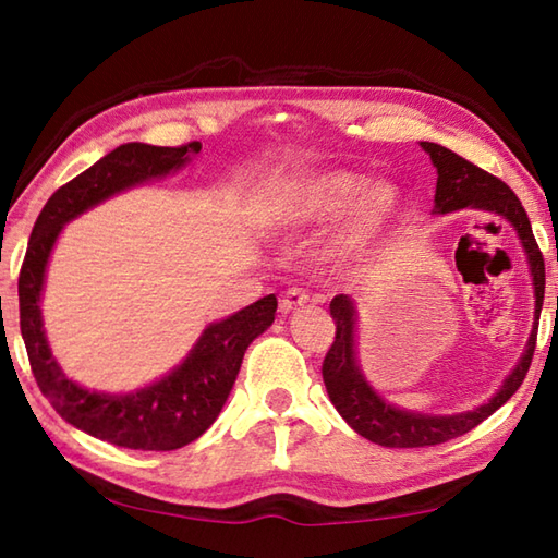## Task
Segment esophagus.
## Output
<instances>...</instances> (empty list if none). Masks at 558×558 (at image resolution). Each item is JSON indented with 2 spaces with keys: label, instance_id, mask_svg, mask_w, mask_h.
<instances>
[{
  "label": "esophagus",
  "instance_id": "34e87169",
  "mask_svg": "<svg viewBox=\"0 0 558 558\" xmlns=\"http://www.w3.org/2000/svg\"><path fill=\"white\" fill-rule=\"evenodd\" d=\"M312 302V294L302 290V288H290L286 294L280 298V312L282 314H290L294 310H300V306L310 304Z\"/></svg>",
  "mask_w": 558,
  "mask_h": 558
}]
</instances>
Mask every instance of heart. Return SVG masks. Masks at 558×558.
Returning <instances> with one entry per match:
<instances>
[{"label": "heart", "instance_id": "heart-1", "mask_svg": "<svg viewBox=\"0 0 558 558\" xmlns=\"http://www.w3.org/2000/svg\"><path fill=\"white\" fill-rule=\"evenodd\" d=\"M264 220L282 232H316L348 213L338 248L364 254L400 210L396 186L372 184L364 174L340 168H316L272 184L264 198Z\"/></svg>", "mask_w": 558, "mask_h": 558}]
</instances>
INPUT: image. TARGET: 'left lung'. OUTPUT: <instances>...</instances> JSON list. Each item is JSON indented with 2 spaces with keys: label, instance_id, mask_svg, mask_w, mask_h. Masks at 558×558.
<instances>
[{
  "label": "left lung",
  "instance_id": "left-lung-1",
  "mask_svg": "<svg viewBox=\"0 0 558 558\" xmlns=\"http://www.w3.org/2000/svg\"><path fill=\"white\" fill-rule=\"evenodd\" d=\"M422 148L429 153L438 172L434 213H453L470 206L496 213V216L506 218L518 230L520 242H523L527 252L532 286H535V326H532L523 357L515 364V369L506 376L501 390L489 402L462 414L432 417V414L398 410L374 393L372 386L364 381L357 366V352H354V304L345 294L333 298V302H330V316L336 322V340L326 352L322 366L328 398L354 432L386 448H424L446 444L450 438L475 429L480 422L499 410L527 376L532 354H535L537 345V326L544 302V256L535 234H532L527 213L523 204H520V198L513 194V189L501 182L499 177L484 172L477 165L460 158L458 153L444 146L422 141Z\"/></svg>",
  "mask_w": 558,
  "mask_h": 558
}]
</instances>
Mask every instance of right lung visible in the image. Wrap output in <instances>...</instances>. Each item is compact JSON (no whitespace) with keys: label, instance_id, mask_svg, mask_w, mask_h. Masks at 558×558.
Instances as JSON below:
<instances>
[{"label":"right lung","instance_id":"right-lung-1","mask_svg":"<svg viewBox=\"0 0 558 558\" xmlns=\"http://www.w3.org/2000/svg\"><path fill=\"white\" fill-rule=\"evenodd\" d=\"M198 150L201 144L192 141L174 148L124 144L108 153L93 168L59 186L47 201L33 225L19 272L21 336L43 396L76 429L122 448L174 450L196 441L216 422L228 400L246 348L276 318L278 300L276 294H268L225 322L210 324L189 357L158 384L129 396L96 393L66 378L47 345L40 316L47 258L64 222L122 189L180 170L189 153Z\"/></svg>","mask_w":558,"mask_h":558}]
</instances>
